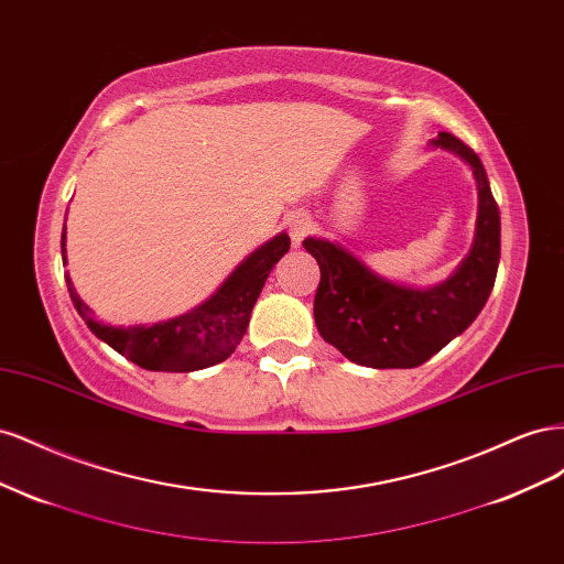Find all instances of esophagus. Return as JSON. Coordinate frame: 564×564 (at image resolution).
<instances>
[{
    "label": "esophagus",
    "instance_id": "obj_1",
    "mask_svg": "<svg viewBox=\"0 0 564 564\" xmlns=\"http://www.w3.org/2000/svg\"><path fill=\"white\" fill-rule=\"evenodd\" d=\"M311 216L308 214H303V212H294V214H289L286 216V230H289V237H292V245L294 247H299L303 240H305V235L311 232Z\"/></svg>",
    "mask_w": 564,
    "mask_h": 564
}]
</instances>
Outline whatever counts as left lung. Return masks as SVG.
I'll list each match as a JSON object with an SVG mask.
<instances>
[{
  "label": "left lung",
  "mask_w": 564,
  "mask_h": 564,
  "mask_svg": "<svg viewBox=\"0 0 564 564\" xmlns=\"http://www.w3.org/2000/svg\"><path fill=\"white\" fill-rule=\"evenodd\" d=\"M431 143L464 160L477 183L475 242L452 278L429 289L404 286L377 275L338 242L303 240L319 265L313 305L317 332L355 365L412 369L431 360L470 327L497 280L501 218L485 166L447 131H440Z\"/></svg>",
  "instance_id": "1"
}]
</instances>
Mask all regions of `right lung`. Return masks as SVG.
I'll list each match as a JSON object with an SVG mask.
<instances>
[{
    "mask_svg": "<svg viewBox=\"0 0 564 564\" xmlns=\"http://www.w3.org/2000/svg\"><path fill=\"white\" fill-rule=\"evenodd\" d=\"M289 245L292 240L286 232L275 235L270 242L251 251L212 299L191 313L158 322L152 327H145V324L112 327V324L94 319L91 308L77 296L70 278L65 275V282L73 305L79 317L87 322V327L127 360L150 371H197L228 360L240 346L249 327L253 303L259 299L270 270L289 251ZM61 253L65 263V230L61 235Z\"/></svg>",
    "mask_w": 564,
    "mask_h": 564,
    "instance_id": "obj_1",
    "label": "right lung"
}]
</instances>
